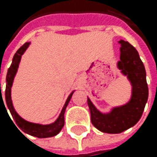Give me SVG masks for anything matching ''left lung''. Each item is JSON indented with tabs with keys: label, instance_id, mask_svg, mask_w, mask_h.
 I'll return each instance as SVG.
<instances>
[{
	"label": "left lung",
	"instance_id": "1",
	"mask_svg": "<svg viewBox=\"0 0 157 157\" xmlns=\"http://www.w3.org/2000/svg\"><path fill=\"white\" fill-rule=\"evenodd\" d=\"M119 43L121 56L117 67L132 86L130 100L125 105L113 107L108 113H101L87 98L92 124L101 132L108 134H119L133 127L142 116L149 95L146 71L137 51L127 41L121 39Z\"/></svg>",
	"mask_w": 157,
	"mask_h": 157
}]
</instances>
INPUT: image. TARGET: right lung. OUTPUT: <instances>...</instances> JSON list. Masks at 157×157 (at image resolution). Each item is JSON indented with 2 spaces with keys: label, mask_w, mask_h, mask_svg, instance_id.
<instances>
[{
  "label": "right lung",
  "mask_w": 157,
  "mask_h": 157,
  "mask_svg": "<svg viewBox=\"0 0 157 157\" xmlns=\"http://www.w3.org/2000/svg\"><path fill=\"white\" fill-rule=\"evenodd\" d=\"M30 45V42H26L25 44H23L19 50L17 51V52L15 53V56L13 57L12 60V64L10 66V68L7 71V75H6V87H5V101L3 102L2 100V96L1 94L0 96V102H2V105H4V104L7 105L6 106L11 115L13 116L14 120L16 121V123L19 126V128H21L24 133L28 134V135H31L39 138H43V137H51V136H56L61 129L63 128L64 123H65V120H64V114H65V110L67 108L69 102L71 99V96L74 92L73 91L69 95L67 101H66L65 105L61 110V113L59 114L58 118L56 119V121L50 124H39V123H34V122H30L25 121L24 119H22L19 114H17L13 106V102H12V99H11V87L13 85V81H14V78L16 76V73L17 71V69H19V65L21 59V56L24 53V52L27 50V48ZM1 86V85H0ZM6 110V108H5ZM7 111V110H6Z\"/></svg>",
  "instance_id": "obj_1"
}]
</instances>
